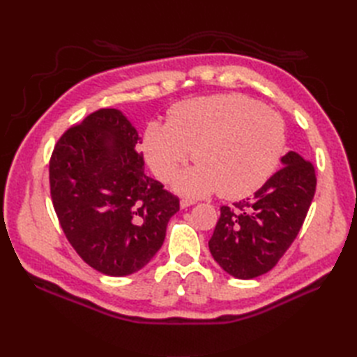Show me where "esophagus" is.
Here are the masks:
<instances>
[{
  "label": "esophagus",
  "instance_id": "34e87169",
  "mask_svg": "<svg viewBox=\"0 0 357 357\" xmlns=\"http://www.w3.org/2000/svg\"><path fill=\"white\" fill-rule=\"evenodd\" d=\"M195 204V201H192V199H186V198H183L181 201H180V207L181 208H188V207H190V205H193Z\"/></svg>",
  "mask_w": 357,
  "mask_h": 357
}]
</instances>
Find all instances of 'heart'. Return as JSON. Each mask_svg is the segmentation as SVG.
Listing matches in <instances>:
<instances>
[{
    "instance_id": "obj_1",
    "label": "heart",
    "mask_w": 357,
    "mask_h": 357,
    "mask_svg": "<svg viewBox=\"0 0 357 357\" xmlns=\"http://www.w3.org/2000/svg\"><path fill=\"white\" fill-rule=\"evenodd\" d=\"M284 123L277 113L240 93L199 96L172 107L167 123L150 122L143 153L160 181H169L189 160L195 168L176 180L189 197L250 195L273 176L284 152Z\"/></svg>"
}]
</instances>
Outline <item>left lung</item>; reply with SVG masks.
<instances>
[{
	"label": "left lung",
	"instance_id": "8db88e82",
	"mask_svg": "<svg viewBox=\"0 0 357 357\" xmlns=\"http://www.w3.org/2000/svg\"><path fill=\"white\" fill-rule=\"evenodd\" d=\"M282 164L253 197L220 207L208 247L232 277L250 280L271 271L307 218L317 185L314 167L295 152Z\"/></svg>",
	"mask_w": 357,
	"mask_h": 357
}]
</instances>
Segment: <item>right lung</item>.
<instances>
[{
  "mask_svg": "<svg viewBox=\"0 0 357 357\" xmlns=\"http://www.w3.org/2000/svg\"><path fill=\"white\" fill-rule=\"evenodd\" d=\"M135 128L100 109L62 134L49 162L53 208L68 243L101 274L137 273L164 244L178 197L144 174Z\"/></svg>",
  "mask_w": 357,
  "mask_h": 357,
  "instance_id": "obj_1",
  "label": "right lung"
}]
</instances>
